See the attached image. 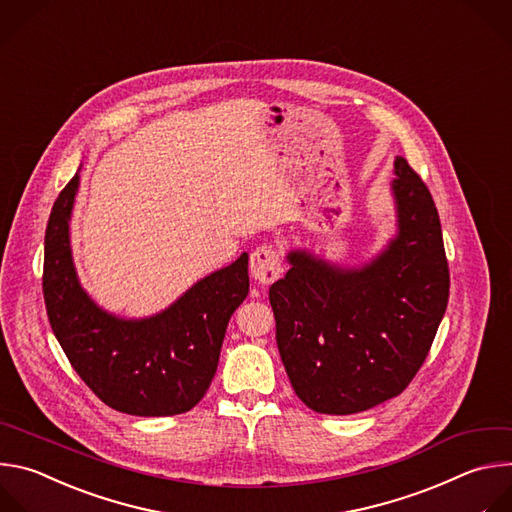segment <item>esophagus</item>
Here are the masks:
<instances>
[{
	"instance_id": "1",
	"label": "esophagus",
	"mask_w": 512,
	"mask_h": 512,
	"mask_svg": "<svg viewBox=\"0 0 512 512\" xmlns=\"http://www.w3.org/2000/svg\"><path fill=\"white\" fill-rule=\"evenodd\" d=\"M250 272L260 284H270L282 272V258L272 244L258 246L250 256Z\"/></svg>"
}]
</instances>
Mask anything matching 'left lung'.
<instances>
[{"mask_svg": "<svg viewBox=\"0 0 512 512\" xmlns=\"http://www.w3.org/2000/svg\"><path fill=\"white\" fill-rule=\"evenodd\" d=\"M393 173L397 234L373 260L341 268L292 250V268L268 292L286 375L319 414H359L399 395L446 313L450 272L436 203L403 157Z\"/></svg>", "mask_w": 512, "mask_h": 512, "instance_id": "left-lung-1", "label": "left lung"}]
</instances>
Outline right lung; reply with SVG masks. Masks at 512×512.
<instances>
[{
    "label": "right lung",
    "mask_w": 512,
    "mask_h": 512,
    "mask_svg": "<svg viewBox=\"0 0 512 512\" xmlns=\"http://www.w3.org/2000/svg\"><path fill=\"white\" fill-rule=\"evenodd\" d=\"M78 183L76 173L60 191L44 238L50 327L80 379L113 410L143 418L189 412L206 395L228 321L248 296V254L197 280L153 317L111 315L80 286L72 262L70 216Z\"/></svg>",
    "instance_id": "add662e5"
}]
</instances>
